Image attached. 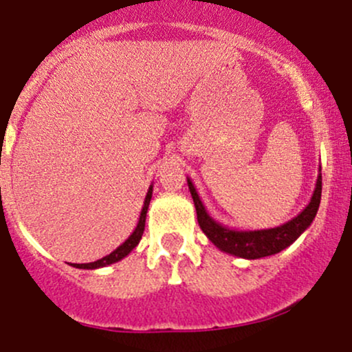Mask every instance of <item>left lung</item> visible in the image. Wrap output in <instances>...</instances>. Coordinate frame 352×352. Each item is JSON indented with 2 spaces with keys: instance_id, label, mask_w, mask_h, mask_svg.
Here are the masks:
<instances>
[{
  "instance_id": "left-lung-1",
  "label": "left lung",
  "mask_w": 352,
  "mask_h": 352,
  "mask_svg": "<svg viewBox=\"0 0 352 352\" xmlns=\"http://www.w3.org/2000/svg\"><path fill=\"white\" fill-rule=\"evenodd\" d=\"M187 184H189V190L192 194L194 206H196L197 221L201 226L202 233L211 240L216 247L221 252L235 257L242 258H261L267 257V255H274L278 252L285 250L289 247L308 226L315 219L320 206L322 197V173H318L317 184H315V190L311 194L310 202L305 206L303 211L293 219L286 221L285 225L276 226V228H265V230H235L228 228V226L221 225L216 219L209 216L206 211L204 204H202L201 197H199L196 187H194L192 180L187 177Z\"/></svg>"
}]
</instances>
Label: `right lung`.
Returning a JSON list of instances; mask_svg holds the SVG:
<instances>
[{
  "instance_id": "add662e5",
  "label": "right lung",
  "mask_w": 352,
  "mask_h": 352,
  "mask_svg": "<svg viewBox=\"0 0 352 352\" xmlns=\"http://www.w3.org/2000/svg\"><path fill=\"white\" fill-rule=\"evenodd\" d=\"M151 194H153V186H150V189H148L146 197H144L143 209H141L140 221H138L136 228H134V232L131 233L129 239H127L126 242H124L122 245H119V247H117L113 252H110L109 255L98 258V261L90 262V264H73V267H78V269H100V267H107V265H110V264H116V262L122 261L124 257H127V255H129L131 252L136 248V245L140 243L141 236H143L144 223H146V212H148V208H150V201H151Z\"/></svg>"
}]
</instances>
